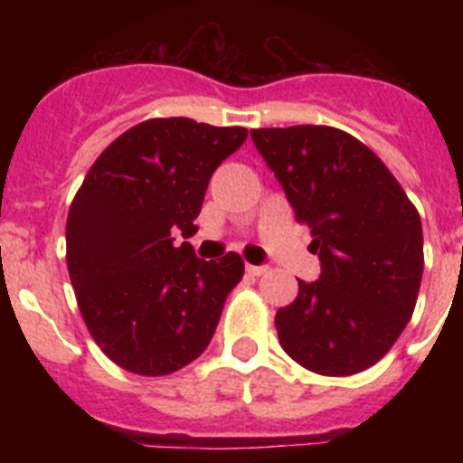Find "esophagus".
Listing matches in <instances>:
<instances>
[{
	"label": "esophagus",
	"instance_id": "34e87169",
	"mask_svg": "<svg viewBox=\"0 0 463 463\" xmlns=\"http://www.w3.org/2000/svg\"><path fill=\"white\" fill-rule=\"evenodd\" d=\"M245 271L250 273V276H264L269 271V267H264V264H260V267L257 264H245Z\"/></svg>",
	"mask_w": 463,
	"mask_h": 463
}]
</instances>
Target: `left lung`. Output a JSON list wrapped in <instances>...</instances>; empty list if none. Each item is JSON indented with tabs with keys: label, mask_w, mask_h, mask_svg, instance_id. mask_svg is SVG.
I'll use <instances>...</instances> for the list:
<instances>
[{
	"label": "left lung",
	"mask_w": 463,
	"mask_h": 463,
	"mask_svg": "<svg viewBox=\"0 0 463 463\" xmlns=\"http://www.w3.org/2000/svg\"><path fill=\"white\" fill-rule=\"evenodd\" d=\"M255 148L313 234L320 278L276 313L282 350L320 375H353L390 353L424 271L420 213L350 134L320 125L252 129Z\"/></svg>",
	"instance_id": "8db88e82"
}]
</instances>
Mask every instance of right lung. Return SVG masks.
Segmentation results:
<instances>
[{
  "label": "right lung",
  "instance_id": "add662e5",
  "mask_svg": "<svg viewBox=\"0 0 463 463\" xmlns=\"http://www.w3.org/2000/svg\"><path fill=\"white\" fill-rule=\"evenodd\" d=\"M248 129L155 118L99 155L73 196L67 264L90 334L138 375H166L211 343L243 278L236 252L203 261L175 236L196 234L208 181Z\"/></svg>",
  "mask_w": 463,
  "mask_h": 463
}]
</instances>
